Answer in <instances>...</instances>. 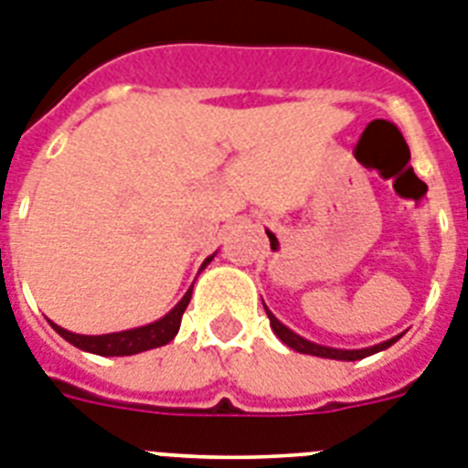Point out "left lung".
<instances>
[{"label": "left lung", "instance_id": "left-lung-1", "mask_svg": "<svg viewBox=\"0 0 468 468\" xmlns=\"http://www.w3.org/2000/svg\"><path fill=\"white\" fill-rule=\"evenodd\" d=\"M266 309V307H264ZM266 314H269V321H271V328H273V333H276L278 337H281L282 343L288 345V347H292L294 352H302V355H314V356H325V359H343V361H356V359H364V356H371L376 355V352H380V349L390 347L392 343H398V337H392V340H386V343L376 345V347H367V349H335V347H324V345H316V343H309V340H304V337H300L297 333H292L290 328H285V325L281 324V321L273 316V314L266 309Z\"/></svg>", "mask_w": 468, "mask_h": 468}]
</instances>
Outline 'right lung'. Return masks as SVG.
<instances>
[{
  "mask_svg": "<svg viewBox=\"0 0 468 468\" xmlns=\"http://www.w3.org/2000/svg\"><path fill=\"white\" fill-rule=\"evenodd\" d=\"M211 261V257L207 259L202 264V269ZM190 294L192 290H187L186 297L176 304L171 312L164 316V319L154 321V324L143 325V328H133V331H123V333H109V335H76V333L64 331L61 325L52 324L54 331L58 335L69 340L70 345H76V347L85 349V352H92V355H101V356H128V355H137V352H144V349L152 347H161V345L171 343L176 337L180 328V319H183V312L190 304Z\"/></svg>",
  "mask_w": 468,
  "mask_h": 468,
  "instance_id": "add662e5",
  "label": "right lung"
}]
</instances>
